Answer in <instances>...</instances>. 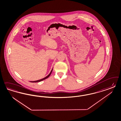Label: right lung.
Segmentation results:
<instances>
[{
    "label": "right lung",
    "mask_w": 121,
    "mask_h": 121,
    "mask_svg": "<svg viewBox=\"0 0 121 121\" xmlns=\"http://www.w3.org/2000/svg\"><path fill=\"white\" fill-rule=\"evenodd\" d=\"M52 69H52V70H51V72L50 73L48 74V76H47V77H46L45 78H43V79H40V80H37V81H32V82H41V81H42L43 80H45V79H47V78H48L50 76V75H51V73H52Z\"/></svg>",
    "instance_id": "right-lung-1"
}]
</instances>
